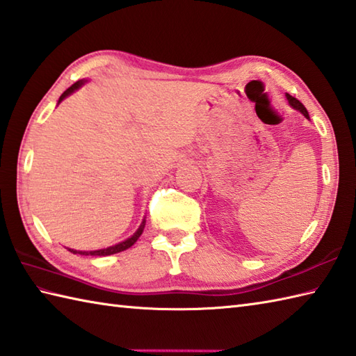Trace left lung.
Listing matches in <instances>:
<instances>
[{
	"label": "left lung",
	"instance_id": "1",
	"mask_svg": "<svg viewBox=\"0 0 356 356\" xmlns=\"http://www.w3.org/2000/svg\"><path fill=\"white\" fill-rule=\"evenodd\" d=\"M286 98H287V101H289V104L292 106V107L295 108V111L301 112V113L304 115V117H306V118L309 120V112H307V108L302 106V103H300V101L296 99V98H293L292 95H289V93H286Z\"/></svg>",
	"mask_w": 356,
	"mask_h": 356
}]
</instances>
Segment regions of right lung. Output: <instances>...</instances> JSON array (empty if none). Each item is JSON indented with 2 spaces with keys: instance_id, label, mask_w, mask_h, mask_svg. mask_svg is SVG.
I'll return each mask as SVG.
<instances>
[{
  "instance_id": "add662e5",
  "label": "right lung",
  "mask_w": 356,
  "mask_h": 356,
  "mask_svg": "<svg viewBox=\"0 0 356 356\" xmlns=\"http://www.w3.org/2000/svg\"><path fill=\"white\" fill-rule=\"evenodd\" d=\"M86 81H87V79H79V81H76L75 84H72V86L69 87V89H67L66 92H64L63 95L60 97V99H58V104H60L64 98H67V97L72 95V93H74L75 90H78L79 87H81ZM144 226H146V220H143L141 226L138 227V230L135 232V234H134L132 236L124 239V241H121V243H118V244L111 245V248L99 249V250H74V249H69V252L78 253V255H86V257H87V255H90V257H107V255H113V253H118V252H122V250H126V249H129V248H132V245L136 243V239L141 236L143 230H144Z\"/></svg>"
}]
</instances>
